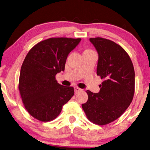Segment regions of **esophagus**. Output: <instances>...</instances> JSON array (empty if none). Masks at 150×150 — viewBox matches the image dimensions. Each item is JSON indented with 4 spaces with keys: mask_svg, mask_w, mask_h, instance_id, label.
<instances>
[{
    "mask_svg": "<svg viewBox=\"0 0 150 150\" xmlns=\"http://www.w3.org/2000/svg\"><path fill=\"white\" fill-rule=\"evenodd\" d=\"M81 90H82V89H80V88H79L78 87H77V86H75L74 87V92H75V94H77V93L80 92Z\"/></svg>",
    "mask_w": 150,
    "mask_h": 150,
    "instance_id": "34e87169",
    "label": "esophagus"
}]
</instances>
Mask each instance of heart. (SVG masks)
I'll return each instance as SVG.
<instances>
[{
  "label": "heart",
  "instance_id": "obj_1",
  "mask_svg": "<svg viewBox=\"0 0 150 150\" xmlns=\"http://www.w3.org/2000/svg\"><path fill=\"white\" fill-rule=\"evenodd\" d=\"M88 52H92V51L90 50H86L84 52V53H88Z\"/></svg>",
  "mask_w": 150,
  "mask_h": 150
}]
</instances>
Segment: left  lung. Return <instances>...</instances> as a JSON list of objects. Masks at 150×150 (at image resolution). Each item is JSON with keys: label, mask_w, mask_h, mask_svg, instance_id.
I'll return each mask as SVG.
<instances>
[{"label": "left lung", "mask_w": 150, "mask_h": 150, "mask_svg": "<svg viewBox=\"0 0 150 150\" xmlns=\"http://www.w3.org/2000/svg\"><path fill=\"white\" fill-rule=\"evenodd\" d=\"M98 54L96 73L104 82L100 92L87 90L88 101L82 107L90 121L98 125L110 123L122 116L133 100L135 72L127 52L114 42L90 38Z\"/></svg>", "instance_id": "8db88e82"}]
</instances>
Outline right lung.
Masks as SVG:
<instances>
[{
    "mask_svg": "<svg viewBox=\"0 0 150 150\" xmlns=\"http://www.w3.org/2000/svg\"><path fill=\"white\" fill-rule=\"evenodd\" d=\"M81 38H51L29 51L22 64L18 88L24 107L41 122L55 119L71 99L72 87L58 84L55 76L64 71L66 59Z\"/></svg>",
    "mask_w": 150,
    "mask_h": 150,
    "instance_id": "right-lung-1",
    "label": "right lung"
}]
</instances>
